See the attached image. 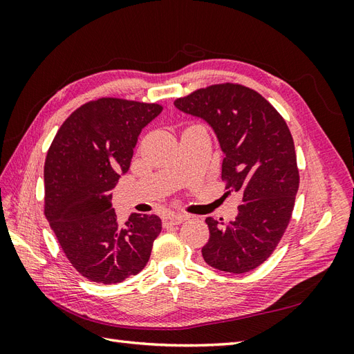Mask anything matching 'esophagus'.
I'll list each match as a JSON object with an SVG mask.
<instances>
[{
	"label": "esophagus",
	"mask_w": 354,
	"mask_h": 354,
	"mask_svg": "<svg viewBox=\"0 0 354 354\" xmlns=\"http://www.w3.org/2000/svg\"><path fill=\"white\" fill-rule=\"evenodd\" d=\"M186 220V216H181V214H168L162 218L164 226H177Z\"/></svg>",
	"instance_id": "1"
}]
</instances>
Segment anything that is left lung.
<instances>
[{"label":"left lung","mask_w":354,"mask_h":354,"mask_svg":"<svg viewBox=\"0 0 354 354\" xmlns=\"http://www.w3.org/2000/svg\"><path fill=\"white\" fill-rule=\"evenodd\" d=\"M174 104L212 127L224 153L226 195H242L233 221L205 220L203 260L221 272L254 270L272 255L292 216L299 174L291 131L260 93L241 84H214Z\"/></svg>","instance_id":"left-lung-1"}]
</instances>
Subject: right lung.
I'll return each instance as SVG.
<instances>
[{
	"label": "right lung",
	"instance_id": "obj_1",
	"mask_svg": "<svg viewBox=\"0 0 354 354\" xmlns=\"http://www.w3.org/2000/svg\"><path fill=\"white\" fill-rule=\"evenodd\" d=\"M160 112L158 103L91 100L68 116L47 152L44 214L66 259L93 282L120 283L142 272L162 229L153 214L134 212L122 224L112 208L138 134Z\"/></svg>",
	"mask_w": 354,
	"mask_h": 354
}]
</instances>
